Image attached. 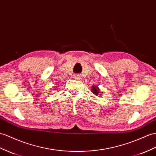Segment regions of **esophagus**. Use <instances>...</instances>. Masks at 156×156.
Instances as JSON below:
<instances>
[{"label":"esophagus","mask_w":156,"mask_h":156,"mask_svg":"<svg viewBox=\"0 0 156 156\" xmlns=\"http://www.w3.org/2000/svg\"><path fill=\"white\" fill-rule=\"evenodd\" d=\"M80 76L79 75H78V74H76V75H74V80H80Z\"/></svg>","instance_id":"obj_1"}]
</instances>
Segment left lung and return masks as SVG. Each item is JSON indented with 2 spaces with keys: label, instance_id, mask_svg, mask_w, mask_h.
Here are the masks:
<instances>
[{
  "label": "left lung",
  "instance_id": "left-lung-1",
  "mask_svg": "<svg viewBox=\"0 0 156 156\" xmlns=\"http://www.w3.org/2000/svg\"><path fill=\"white\" fill-rule=\"evenodd\" d=\"M91 92H92L95 95H99V97L102 96V92H101L100 90L99 89V87H98V86L95 85H92L91 86Z\"/></svg>",
  "mask_w": 156,
  "mask_h": 156
}]
</instances>
